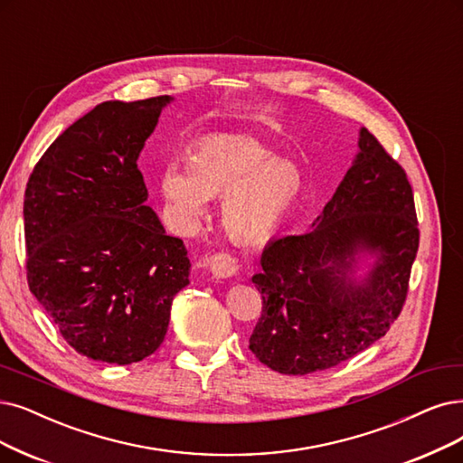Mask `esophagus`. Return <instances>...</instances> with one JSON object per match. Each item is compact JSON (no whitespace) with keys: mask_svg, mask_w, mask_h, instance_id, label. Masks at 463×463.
Segmentation results:
<instances>
[{"mask_svg":"<svg viewBox=\"0 0 463 463\" xmlns=\"http://www.w3.org/2000/svg\"><path fill=\"white\" fill-rule=\"evenodd\" d=\"M205 267L212 270V275L215 279H231L238 272V261L231 253H225V251L212 255V258L205 261Z\"/></svg>","mask_w":463,"mask_h":463,"instance_id":"esophagus-1","label":"esophagus"}]
</instances>
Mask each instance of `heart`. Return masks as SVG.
Wrapping results in <instances>:
<instances>
[{
	"label": "heart",
	"instance_id": "heart-1",
	"mask_svg": "<svg viewBox=\"0 0 463 463\" xmlns=\"http://www.w3.org/2000/svg\"><path fill=\"white\" fill-rule=\"evenodd\" d=\"M160 191L181 227H193L221 198V221L234 242L261 244L277 234L303 191L301 169L250 135H212L196 143L188 162H171Z\"/></svg>",
	"mask_w": 463,
	"mask_h": 463
}]
</instances>
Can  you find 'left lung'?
I'll return each mask as SVG.
<instances>
[{
	"mask_svg": "<svg viewBox=\"0 0 463 463\" xmlns=\"http://www.w3.org/2000/svg\"><path fill=\"white\" fill-rule=\"evenodd\" d=\"M311 227L270 241L251 277L263 311L250 349L288 375L334 368L368 349L406 299L420 244L412 186L366 128Z\"/></svg>",
	"mask_w": 463,
	"mask_h": 463,
	"instance_id": "obj_1",
	"label": "left lung"
}]
</instances>
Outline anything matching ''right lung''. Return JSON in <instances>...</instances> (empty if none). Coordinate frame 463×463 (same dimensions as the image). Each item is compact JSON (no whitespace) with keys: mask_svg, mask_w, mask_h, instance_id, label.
<instances>
[{"mask_svg":"<svg viewBox=\"0 0 463 463\" xmlns=\"http://www.w3.org/2000/svg\"><path fill=\"white\" fill-rule=\"evenodd\" d=\"M174 97L109 100L33 167L24 194L28 286L80 354L139 363L167 332L191 260L146 205L137 160Z\"/></svg>","mask_w":463,"mask_h":463,"instance_id":"obj_1","label":"right lung"}]
</instances>
